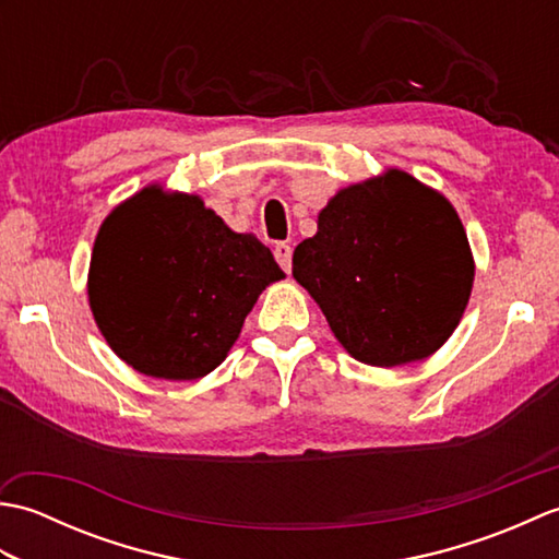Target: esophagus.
I'll list each match as a JSON object with an SVG mask.
<instances>
[{"instance_id": "34e87169", "label": "esophagus", "mask_w": 559, "mask_h": 559, "mask_svg": "<svg viewBox=\"0 0 559 559\" xmlns=\"http://www.w3.org/2000/svg\"><path fill=\"white\" fill-rule=\"evenodd\" d=\"M273 257H276V261H278L283 271H286V273L290 271V266H293V249H290V245L278 242L276 247H273Z\"/></svg>"}]
</instances>
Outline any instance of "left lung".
<instances>
[{
    "label": "left lung",
    "mask_w": 559,
    "mask_h": 559,
    "mask_svg": "<svg viewBox=\"0 0 559 559\" xmlns=\"http://www.w3.org/2000/svg\"><path fill=\"white\" fill-rule=\"evenodd\" d=\"M293 276L355 360L396 367L454 334L476 261L451 201L386 168L329 199L317 233L295 247Z\"/></svg>",
    "instance_id": "1"
}]
</instances>
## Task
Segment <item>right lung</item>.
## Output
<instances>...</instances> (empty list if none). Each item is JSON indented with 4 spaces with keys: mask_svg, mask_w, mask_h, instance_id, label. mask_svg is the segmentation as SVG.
I'll return each instance as SVG.
<instances>
[{
    "mask_svg": "<svg viewBox=\"0 0 559 559\" xmlns=\"http://www.w3.org/2000/svg\"><path fill=\"white\" fill-rule=\"evenodd\" d=\"M286 278L271 249L199 194L148 185L93 242L88 305L120 360L156 379H199L228 358L261 290Z\"/></svg>",
    "mask_w": 559,
    "mask_h": 559,
    "instance_id": "obj_1",
    "label": "right lung"
}]
</instances>
